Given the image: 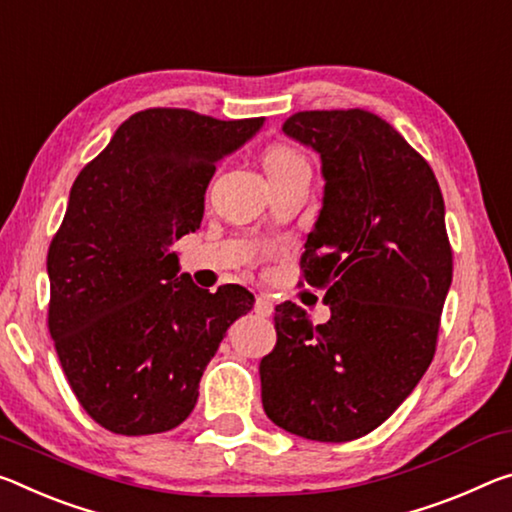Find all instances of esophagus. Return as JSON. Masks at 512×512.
Here are the masks:
<instances>
[{"instance_id":"34e87169","label":"esophagus","mask_w":512,"mask_h":512,"mask_svg":"<svg viewBox=\"0 0 512 512\" xmlns=\"http://www.w3.org/2000/svg\"><path fill=\"white\" fill-rule=\"evenodd\" d=\"M255 312L259 316H271L273 314V303L266 296H257L255 298Z\"/></svg>"}]
</instances>
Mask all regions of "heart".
<instances>
[{"label":"heart","mask_w":512,"mask_h":512,"mask_svg":"<svg viewBox=\"0 0 512 512\" xmlns=\"http://www.w3.org/2000/svg\"><path fill=\"white\" fill-rule=\"evenodd\" d=\"M264 168L269 173L271 182H280L285 177L300 173V170H310L307 159L296 148L287 143H273L264 150Z\"/></svg>","instance_id":"obj_1"}]
</instances>
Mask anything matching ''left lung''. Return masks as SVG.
<instances>
[{"label":"left lung","instance_id":"1","mask_svg":"<svg viewBox=\"0 0 512 512\" xmlns=\"http://www.w3.org/2000/svg\"><path fill=\"white\" fill-rule=\"evenodd\" d=\"M285 134L321 154L323 209L300 257V285L326 289L330 321L275 307L259 362L264 412L316 442L371 433L431 364L453 253L428 161L376 113L298 111Z\"/></svg>","mask_w":512,"mask_h":512}]
</instances>
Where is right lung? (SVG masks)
I'll return each mask as SVG.
<instances>
[{"instance_id":"1","label":"right lung","mask_w":512,"mask_h":512,"mask_svg":"<svg viewBox=\"0 0 512 512\" xmlns=\"http://www.w3.org/2000/svg\"><path fill=\"white\" fill-rule=\"evenodd\" d=\"M262 118L157 107L129 116L70 189L47 250V328L86 415L118 435L180 426L202 371L255 298L177 278L173 243L200 227L216 164Z\"/></svg>"}]
</instances>
